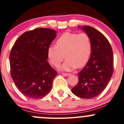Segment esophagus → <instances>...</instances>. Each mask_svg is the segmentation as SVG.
I'll return each instance as SVG.
<instances>
[{
	"instance_id": "obj_1",
	"label": "esophagus",
	"mask_w": 124,
	"mask_h": 124,
	"mask_svg": "<svg viewBox=\"0 0 124 124\" xmlns=\"http://www.w3.org/2000/svg\"><path fill=\"white\" fill-rule=\"evenodd\" d=\"M62 74L63 75L65 76V77H68V76L70 75V73H62Z\"/></svg>"
}]
</instances>
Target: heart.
<instances>
[{
	"mask_svg": "<svg viewBox=\"0 0 124 124\" xmlns=\"http://www.w3.org/2000/svg\"><path fill=\"white\" fill-rule=\"evenodd\" d=\"M92 44L85 33H63L56 42V46L47 48V55L54 66H58L65 57L66 61L59 67L61 70L70 71L85 66L90 58Z\"/></svg>",
	"mask_w": 124,
	"mask_h": 124,
	"instance_id": "1",
	"label": "heart"
}]
</instances>
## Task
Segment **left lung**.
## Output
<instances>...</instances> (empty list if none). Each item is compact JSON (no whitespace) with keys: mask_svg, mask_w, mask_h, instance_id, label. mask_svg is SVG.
Instances as JSON below:
<instances>
[{"mask_svg":"<svg viewBox=\"0 0 124 124\" xmlns=\"http://www.w3.org/2000/svg\"><path fill=\"white\" fill-rule=\"evenodd\" d=\"M78 28L89 35L92 48L90 58L78 73V83L72 92L81 98L91 99L101 93L112 77L113 52L109 42L102 33L89 26Z\"/></svg>","mask_w":124,"mask_h":124,"instance_id":"obj_1","label":"left lung"}]
</instances>
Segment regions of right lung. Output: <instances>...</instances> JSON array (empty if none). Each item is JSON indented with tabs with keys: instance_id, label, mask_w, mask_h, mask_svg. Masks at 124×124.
Wrapping results in <instances>:
<instances>
[{
	"instance_id": "right-lung-1",
	"label": "right lung",
	"mask_w": 124,
	"mask_h": 124,
	"mask_svg": "<svg viewBox=\"0 0 124 124\" xmlns=\"http://www.w3.org/2000/svg\"><path fill=\"white\" fill-rule=\"evenodd\" d=\"M56 32L37 28L23 33L16 40L9 56L10 74L21 93L32 99H40L51 91L57 75L47 62V50Z\"/></svg>"
}]
</instances>
